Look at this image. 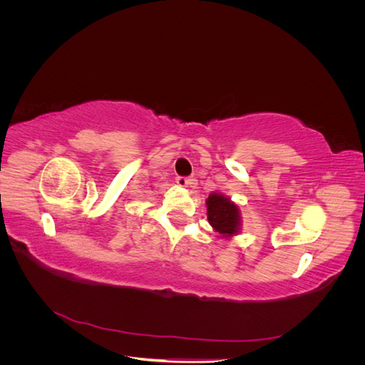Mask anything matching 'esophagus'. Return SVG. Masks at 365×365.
Listing matches in <instances>:
<instances>
[{
	"label": "esophagus",
	"mask_w": 365,
	"mask_h": 365,
	"mask_svg": "<svg viewBox=\"0 0 365 365\" xmlns=\"http://www.w3.org/2000/svg\"><path fill=\"white\" fill-rule=\"evenodd\" d=\"M176 184H178L180 187H189V185L195 184V180L185 178V176H178V178H176Z\"/></svg>",
	"instance_id": "esophagus-1"
}]
</instances>
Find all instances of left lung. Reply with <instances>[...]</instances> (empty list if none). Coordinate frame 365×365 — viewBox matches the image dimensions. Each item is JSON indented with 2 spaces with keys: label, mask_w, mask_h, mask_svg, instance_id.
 I'll return each mask as SVG.
<instances>
[{
  "label": "left lung",
  "mask_w": 365,
  "mask_h": 365,
  "mask_svg": "<svg viewBox=\"0 0 365 365\" xmlns=\"http://www.w3.org/2000/svg\"><path fill=\"white\" fill-rule=\"evenodd\" d=\"M207 219L215 233L220 237L231 239L237 236L242 230L240 208L228 196L219 192L210 193L205 200Z\"/></svg>",
  "instance_id": "obj_1"
}]
</instances>
